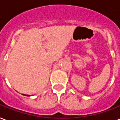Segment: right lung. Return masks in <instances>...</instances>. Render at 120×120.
<instances>
[{"instance_id":"1","label":"right lung","mask_w":120,"mask_h":120,"mask_svg":"<svg viewBox=\"0 0 120 120\" xmlns=\"http://www.w3.org/2000/svg\"><path fill=\"white\" fill-rule=\"evenodd\" d=\"M27 95V96H29V95Z\"/></svg>"}]
</instances>
